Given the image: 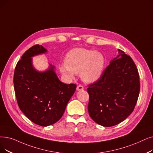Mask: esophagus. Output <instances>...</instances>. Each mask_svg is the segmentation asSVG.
I'll return each instance as SVG.
<instances>
[{
  "label": "esophagus",
  "instance_id": "esophagus-1",
  "mask_svg": "<svg viewBox=\"0 0 153 153\" xmlns=\"http://www.w3.org/2000/svg\"><path fill=\"white\" fill-rule=\"evenodd\" d=\"M83 89H84V87H83L82 85H77V91H82Z\"/></svg>",
  "mask_w": 153,
  "mask_h": 153
}]
</instances>
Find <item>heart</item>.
I'll list each match as a JSON object with an SVG mask.
<instances>
[{
	"label": "heart",
	"instance_id": "heart-1",
	"mask_svg": "<svg viewBox=\"0 0 153 153\" xmlns=\"http://www.w3.org/2000/svg\"><path fill=\"white\" fill-rule=\"evenodd\" d=\"M104 57L101 53L83 48L71 50L65 57V65L61 66V71L72 78L80 73L84 82L92 83L102 74Z\"/></svg>",
	"mask_w": 153,
	"mask_h": 153
}]
</instances>
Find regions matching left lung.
I'll return each mask as SVG.
<instances>
[{
    "label": "left lung",
    "instance_id": "8db88e82",
    "mask_svg": "<svg viewBox=\"0 0 153 153\" xmlns=\"http://www.w3.org/2000/svg\"><path fill=\"white\" fill-rule=\"evenodd\" d=\"M119 54L100 78L89 84L88 112L96 123L111 127L121 123L134 111L140 91L136 65L129 56Z\"/></svg>",
    "mask_w": 153,
    "mask_h": 153
}]
</instances>
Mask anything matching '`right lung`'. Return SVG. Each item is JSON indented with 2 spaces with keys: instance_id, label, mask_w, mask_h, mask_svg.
Listing matches in <instances>:
<instances>
[{
  "instance_id": "right-lung-1",
  "label": "right lung",
  "mask_w": 153,
  "mask_h": 153,
  "mask_svg": "<svg viewBox=\"0 0 153 153\" xmlns=\"http://www.w3.org/2000/svg\"><path fill=\"white\" fill-rule=\"evenodd\" d=\"M47 52L36 44L26 51L16 66L14 85L17 102L21 111L34 123L48 126L57 122L76 89L75 84L59 81L50 65L48 71H37L32 57Z\"/></svg>"
}]
</instances>
